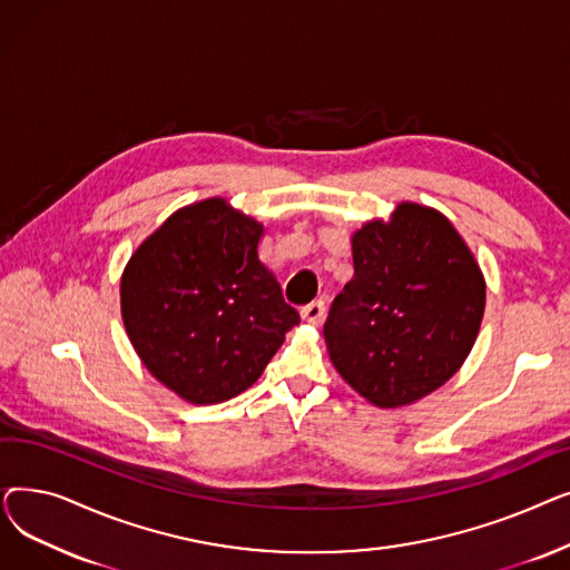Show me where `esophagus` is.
Masks as SVG:
<instances>
[{
    "label": "esophagus",
    "mask_w": 570,
    "mask_h": 570,
    "mask_svg": "<svg viewBox=\"0 0 570 570\" xmlns=\"http://www.w3.org/2000/svg\"><path fill=\"white\" fill-rule=\"evenodd\" d=\"M303 321H307V323H312V325H321V321H323V316H325V305H323V301H316V303H309L307 307H303Z\"/></svg>",
    "instance_id": "esophagus-1"
}]
</instances>
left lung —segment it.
<instances>
[{
	"instance_id": "obj_1",
	"label": "left lung",
	"mask_w": 570,
	"mask_h": 570,
	"mask_svg": "<svg viewBox=\"0 0 570 570\" xmlns=\"http://www.w3.org/2000/svg\"><path fill=\"white\" fill-rule=\"evenodd\" d=\"M351 252L353 279L323 325L327 353L367 402L411 404L466 361L485 312L483 273L455 226L417 203L355 230Z\"/></svg>"
}]
</instances>
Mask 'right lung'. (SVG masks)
I'll use <instances>...</instances> for the list:
<instances>
[{"label": "right lung", "mask_w": 570, "mask_h": 570, "mask_svg": "<svg viewBox=\"0 0 570 570\" xmlns=\"http://www.w3.org/2000/svg\"><path fill=\"white\" fill-rule=\"evenodd\" d=\"M263 226L224 198L170 215L129 258L119 297L142 365L191 404L226 402L301 323L258 261Z\"/></svg>", "instance_id": "add662e5"}]
</instances>
